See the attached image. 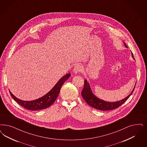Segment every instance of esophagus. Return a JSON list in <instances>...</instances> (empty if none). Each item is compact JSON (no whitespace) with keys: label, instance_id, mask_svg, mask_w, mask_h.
Instances as JSON below:
<instances>
[{"label":"esophagus","instance_id":"obj_1","mask_svg":"<svg viewBox=\"0 0 147 147\" xmlns=\"http://www.w3.org/2000/svg\"><path fill=\"white\" fill-rule=\"evenodd\" d=\"M82 68L81 65H80L78 64V65H76L75 66L74 68L73 71H74V72L76 74H77V73H80V72L82 71Z\"/></svg>","mask_w":147,"mask_h":147}]
</instances>
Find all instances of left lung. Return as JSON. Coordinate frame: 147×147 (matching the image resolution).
Here are the masks:
<instances>
[{"mask_svg":"<svg viewBox=\"0 0 147 147\" xmlns=\"http://www.w3.org/2000/svg\"><path fill=\"white\" fill-rule=\"evenodd\" d=\"M124 45L127 47L126 44L124 42ZM132 57L134 59L133 54L132 53ZM135 86L134 87L133 90L132 91L131 93L126 98L122 99L119 101H116V102H107L100 99L99 98H97L95 96L91 91V89L90 88V86L89 85L88 82L86 80L84 81V86L82 91L81 92V96H82L83 99L85 100L90 107H92L94 109H96L97 110H102V111H108V110H111L118 108L120 107L124 102L127 101V99L130 97V96L133 93L134 90L135 89Z\"/></svg>","mask_w":147,"mask_h":147,"instance_id":"obj_1","label":"left lung"}]
</instances>
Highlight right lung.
<instances>
[{"mask_svg": "<svg viewBox=\"0 0 147 147\" xmlns=\"http://www.w3.org/2000/svg\"><path fill=\"white\" fill-rule=\"evenodd\" d=\"M71 76V74L68 73L63 76L59 81L56 83L54 87L50 91L47 93L46 95L38 98L37 99L31 100V101H24L22 100L15 96L10 92L12 98L18 102L20 106L23 107L26 109L32 111H37L47 109L54 103L56 98L59 94L61 88L64 82Z\"/></svg>", "mask_w": 147, "mask_h": 147, "instance_id": "right-lung-1", "label": "right lung"}]
</instances>
